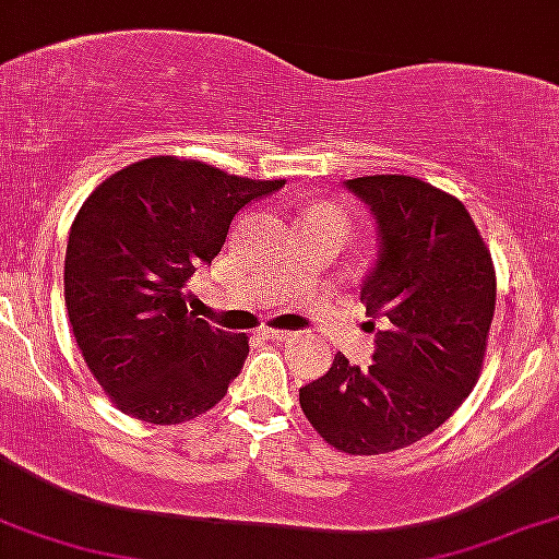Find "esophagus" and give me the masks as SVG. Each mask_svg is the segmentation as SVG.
Masks as SVG:
<instances>
[{"label":"esophagus","mask_w":559,"mask_h":559,"mask_svg":"<svg viewBox=\"0 0 559 559\" xmlns=\"http://www.w3.org/2000/svg\"><path fill=\"white\" fill-rule=\"evenodd\" d=\"M260 335H263L265 341L284 343V341H288V337H292V332H286V330H273V328H263V330H260Z\"/></svg>","instance_id":"esophagus-1"}]
</instances>
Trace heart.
<instances>
[{
    "label": "heart",
    "mask_w": 559,
    "mask_h": 559,
    "mask_svg": "<svg viewBox=\"0 0 559 559\" xmlns=\"http://www.w3.org/2000/svg\"><path fill=\"white\" fill-rule=\"evenodd\" d=\"M307 227H322V229H337L345 237L353 229V216L350 211L341 206V203H320L307 214Z\"/></svg>",
    "instance_id": "1"
}]
</instances>
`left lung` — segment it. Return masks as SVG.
Segmentation results:
<instances>
[{
    "label": "left lung",
    "mask_w": 559,
    "mask_h": 559,
    "mask_svg": "<svg viewBox=\"0 0 559 559\" xmlns=\"http://www.w3.org/2000/svg\"><path fill=\"white\" fill-rule=\"evenodd\" d=\"M345 188L377 224L361 301L384 328L369 369L337 353L299 402L330 447L371 456L433 433L472 392L496 312V271L459 198L407 175Z\"/></svg>",
    "instance_id": "obj_1"
}]
</instances>
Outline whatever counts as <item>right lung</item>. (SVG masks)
<instances>
[{
  "mask_svg": "<svg viewBox=\"0 0 559 559\" xmlns=\"http://www.w3.org/2000/svg\"><path fill=\"white\" fill-rule=\"evenodd\" d=\"M284 186L152 157L92 190L69 231L63 296L84 364L118 409L173 426L227 394L250 345L190 312L186 288L231 218Z\"/></svg>",
  "mask_w": 559,
  "mask_h": 559,
  "instance_id": "add662e5",
  "label": "right lung"
}]
</instances>
